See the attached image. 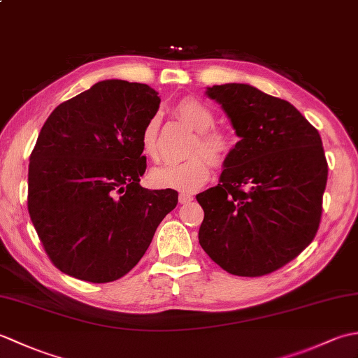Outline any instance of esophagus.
Masks as SVG:
<instances>
[{
  "label": "esophagus",
  "mask_w": 358,
  "mask_h": 358,
  "mask_svg": "<svg viewBox=\"0 0 358 358\" xmlns=\"http://www.w3.org/2000/svg\"><path fill=\"white\" fill-rule=\"evenodd\" d=\"M192 200H194V195H192V194H187V192H181L180 196H178V201H180L181 204L191 203Z\"/></svg>",
  "instance_id": "esophagus-1"
}]
</instances>
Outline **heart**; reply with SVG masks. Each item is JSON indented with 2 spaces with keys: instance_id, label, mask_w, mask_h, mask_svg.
Masks as SVG:
<instances>
[{
  "instance_id": "b5f03b06",
  "label": "heart",
  "mask_w": 358,
  "mask_h": 358,
  "mask_svg": "<svg viewBox=\"0 0 358 358\" xmlns=\"http://www.w3.org/2000/svg\"><path fill=\"white\" fill-rule=\"evenodd\" d=\"M173 112L180 120L196 132L189 149L192 157L180 163H163L149 173L150 183L157 187L178 189V191H195L206 183L210 175V164L223 167L229 162L235 140L227 132L212 129L215 115L206 103L199 98L186 96L175 103ZM143 154L155 158L158 154V118L152 117L144 124L140 136Z\"/></svg>"
}]
</instances>
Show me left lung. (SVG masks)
I'll use <instances>...</instances> for the list:
<instances>
[{
    "instance_id": "left-lung-1",
    "label": "left lung",
    "mask_w": 358,
    "mask_h": 358,
    "mask_svg": "<svg viewBox=\"0 0 358 358\" xmlns=\"http://www.w3.org/2000/svg\"><path fill=\"white\" fill-rule=\"evenodd\" d=\"M206 94L240 141L220 183L196 195L200 245L232 275H268L299 257L320 226L328 181L320 134L291 103L249 85Z\"/></svg>"
}]
</instances>
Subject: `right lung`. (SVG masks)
I'll return each instance as SVG.
<instances>
[{
	"mask_svg": "<svg viewBox=\"0 0 358 358\" xmlns=\"http://www.w3.org/2000/svg\"><path fill=\"white\" fill-rule=\"evenodd\" d=\"M158 106L148 85L106 80L57 106L41 127L27 209L45 254L67 275L90 283L126 275L177 206L173 189L140 186V136Z\"/></svg>",
	"mask_w": 358,
	"mask_h": 358,
	"instance_id": "add662e5",
	"label": "right lung"
}]
</instances>
